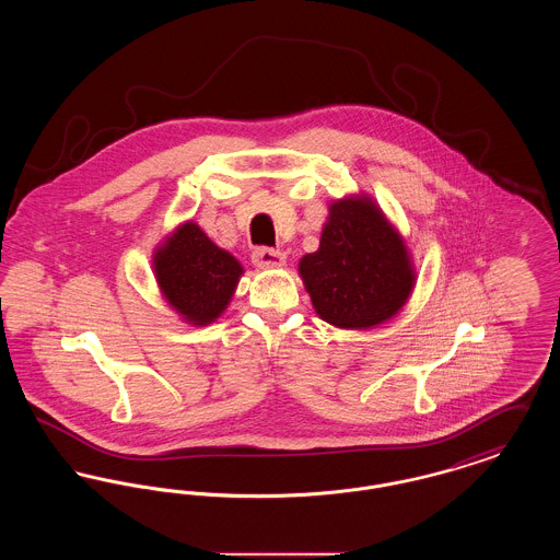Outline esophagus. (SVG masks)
<instances>
[{
  "mask_svg": "<svg viewBox=\"0 0 560 560\" xmlns=\"http://www.w3.org/2000/svg\"><path fill=\"white\" fill-rule=\"evenodd\" d=\"M254 265L260 268H277L285 265V254L281 249L272 247H256L252 254Z\"/></svg>",
  "mask_w": 560,
  "mask_h": 560,
  "instance_id": "1",
  "label": "esophagus"
}]
</instances>
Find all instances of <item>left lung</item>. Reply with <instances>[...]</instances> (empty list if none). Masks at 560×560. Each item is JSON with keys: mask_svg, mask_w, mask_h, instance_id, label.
<instances>
[{"mask_svg": "<svg viewBox=\"0 0 560 560\" xmlns=\"http://www.w3.org/2000/svg\"><path fill=\"white\" fill-rule=\"evenodd\" d=\"M300 275L320 319L347 329L390 319L413 288L405 245L370 199L329 208L319 249L300 260Z\"/></svg>", "mask_w": 560, "mask_h": 560, "instance_id": "left-lung-1", "label": "left lung"}]
</instances>
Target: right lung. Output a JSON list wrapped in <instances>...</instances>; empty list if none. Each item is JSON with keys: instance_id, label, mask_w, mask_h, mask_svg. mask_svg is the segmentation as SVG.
Returning <instances> with one entry per match:
<instances>
[{"instance_id": "right-lung-1", "label": "right lung", "mask_w": 560, "mask_h": 560, "mask_svg": "<svg viewBox=\"0 0 560 560\" xmlns=\"http://www.w3.org/2000/svg\"><path fill=\"white\" fill-rule=\"evenodd\" d=\"M243 272L240 262L188 222L155 254V275L167 302L195 325L215 319Z\"/></svg>"}]
</instances>
